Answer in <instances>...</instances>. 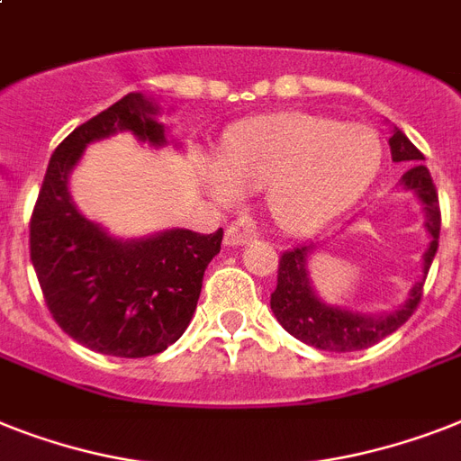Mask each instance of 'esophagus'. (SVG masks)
Listing matches in <instances>:
<instances>
[{"label":"esophagus","instance_id":"1","mask_svg":"<svg viewBox=\"0 0 461 461\" xmlns=\"http://www.w3.org/2000/svg\"><path fill=\"white\" fill-rule=\"evenodd\" d=\"M249 241V234H241L239 230L230 227V230L224 231V246H243V243Z\"/></svg>","mask_w":461,"mask_h":461}]
</instances>
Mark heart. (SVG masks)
<instances>
[{
	"label": "heart",
	"mask_w": 461,
	"mask_h": 461,
	"mask_svg": "<svg viewBox=\"0 0 461 461\" xmlns=\"http://www.w3.org/2000/svg\"><path fill=\"white\" fill-rule=\"evenodd\" d=\"M379 167L381 141L372 127L286 111L231 130L203 179L220 203L263 189L265 211L279 230L310 234L357 203Z\"/></svg>",
	"instance_id": "heart-1"
}]
</instances>
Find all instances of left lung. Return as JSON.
I'll return each instance as SVG.
<instances>
[{"label":"left lung","instance_id":"8db88e82","mask_svg":"<svg viewBox=\"0 0 461 461\" xmlns=\"http://www.w3.org/2000/svg\"><path fill=\"white\" fill-rule=\"evenodd\" d=\"M391 156L395 163H405L410 170L400 177V185L407 192H412L421 203L424 211V230L429 231V246L421 256V276L410 286L405 301L395 305L388 312L366 315L360 310L348 308V305H334L327 303L312 286L310 279V258L317 246H301L289 253H284L279 260V275H276V289L269 298V308L275 312L276 321L289 331L294 339L303 340L312 348L329 350V353H353L379 343L381 339L398 331L421 301L426 275L431 267L438 250V237H440V208H438V194L433 179L424 166H421V151L407 134L398 127H391ZM353 218L350 222H355Z\"/></svg>","mask_w":461,"mask_h":461}]
</instances>
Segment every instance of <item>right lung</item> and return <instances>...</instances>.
Here are the masks:
<instances>
[{
    "label": "right lung",
    "instance_id": "add662e5",
    "mask_svg": "<svg viewBox=\"0 0 461 461\" xmlns=\"http://www.w3.org/2000/svg\"><path fill=\"white\" fill-rule=\"evenodd\" d=\"M158 101L130 92L82 122L59 144L30 220V260L49 312L89 350L113 357L163 353L185 334L196 310L203 272L220 253L222 230L156 231L115 237L89 220L70 194V175L95 141L118 132L151 149L172 144L158 121Z\"/></svg>",
    "mask_w": 461,
    "mask_h": 461
}]
</instances>
